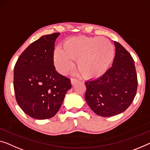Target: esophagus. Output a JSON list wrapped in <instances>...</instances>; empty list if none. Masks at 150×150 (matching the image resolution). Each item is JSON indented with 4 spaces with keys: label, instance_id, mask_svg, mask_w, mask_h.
<instances>
[{
    "label": "esophagus",
    "instance_id": "1",
    "mask_svg": "<svg viewBox=\"0 0 150 150\" xmlns=\"http://www.w3.org/2000/svg\"><path fill=\"white\" fill-rule=\"evenodd\" d=\"M70 81H71V84H72V85H74V84H75L76 82H78V80L77 79H75V78H71Z\"/></svg>",
    "mask_w": 150,
    "mask_h": 150
}]
</instances>
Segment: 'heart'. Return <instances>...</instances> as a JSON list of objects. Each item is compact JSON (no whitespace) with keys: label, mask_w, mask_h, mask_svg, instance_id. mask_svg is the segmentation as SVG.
Returning <instances> with one entry per match:
<instances>
[{"label":"heart","mask_w":150,"mask_h":150,"mask_svg":"<svg viewBox=\"0 0 150 150\" xmlns=\"http://www.w3.org/2000/svg\"><path fill=\"white\" fill-rule=\"evenodd\" d=\"M115 57V47L105 38L73 37L63 43V50L57 47L54 52L57 70L66 74L72 70L73 59H76L77 68L86 79L103 76L109 70Z\"/></svg>","instance_id":"1"}]
</instances>
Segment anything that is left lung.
Returning <instances> with one entry per match:
<instances>
[{"instance_id":"8db88e82","label":"left lung","mask_w":150,"mask_h":150,"mask_svg":"<svg viewBox=\"0 0 150 150\" xmlns=\"http://www.w3.org/2000/svg\"><path fill=\"white\" fill-rule=\"evenodd\" d=\"M116 52L112 67L103 76L85 82V100L101 117L120 114L131 105L137 93V78L131 54L115 41Z\"/></svg>"}]
</instances>
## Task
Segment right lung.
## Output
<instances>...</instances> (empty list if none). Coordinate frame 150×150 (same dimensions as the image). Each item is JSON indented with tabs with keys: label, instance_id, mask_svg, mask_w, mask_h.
Instances as JSON below:
<instances>
[{
	"label": "right lung",
	"instance_id": "add662e5",
	"mask_svg": "<svg viewBox=\"0 0 150 150\" xmlns=\"http://www.w3.org/2000/svg\"><path fill=\"white\" fill-rule=\"evenodd\" d=\"M59 33L43 35L21 54L14 68V90L18 105L36 119L52 118L71 88L70 80L54 65L55 41Z\"/></svg>",
	"mask_w": 150,
	"mask_h": 150
}]
</instances>
